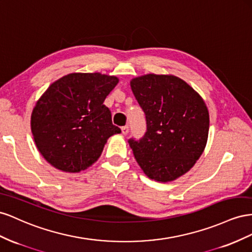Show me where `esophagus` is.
I'll use <instances>...</instances> for the list:
<instances>
[{
  "label": "esophagus",
  "mask_w": 252,
  "mask_h": 252,
  "mask_svg": "<svg viewBox=\"0 0 252 252\" xmlns=\"http://www.w3.org/2000/svg\"><path fill=\"white\" fill-rule=\"evenodd\" d=\"M121 132H122V134H124V135H126L128 133V126H122L121 127Z\"/></svg>",
  "instance_id": "34e87169"
}]
</instances>
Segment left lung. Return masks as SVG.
I'll list each match as a JSON object with an SVG mask.
<instances>
[{"mask_svg": "<svg viewBox=\"0 0 252 252\" xmlns=\"http://www.w3.org/2000/svg\"><path fill=\"white\" fill-rule=\"evenodd\" d=\"M131 89L147 121L142 138L128 139L136 160L151 179L174 181L195 164L205 150L209 112L204 100L172 75L134 78Z\"/></svg>", "mask_w": 252, "mask_h": 252, "instance_id": "left-lung-1", "label": "left lung"}]
</instances>
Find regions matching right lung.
Wrapping results in <instances>:
<instances>
[{
    "mask_svg": "<svg viewBox=\"0 0 252 252\" xmlns=\"http://www.w3.org/2000/svg\"><path fill=\"white\" fill-rule=\"evenodd\" d=\"M118 78L100 73H73L49 85L32 113V132L39 152L53 167L76 173L92 166L112 135L103 102Z\"/></svg>",
    "mask_w": 252,
    "mask_h": 252,
    "instance_id": "right-lung-1",
    "label": "right lung"
}]
</instances>
